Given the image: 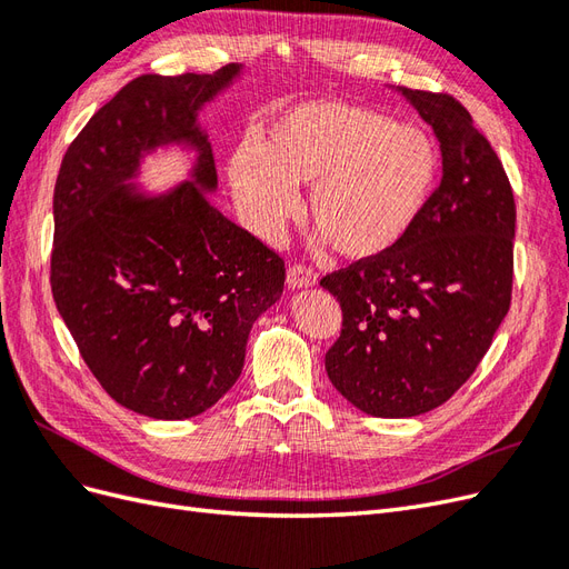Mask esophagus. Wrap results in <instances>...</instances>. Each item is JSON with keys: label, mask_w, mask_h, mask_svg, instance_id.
<instances>
[{"label": "esophagus", "mask_w": 569, "mask_h": 569, "mask_svg": "<svg viewBox=\"0 0 569 569\" xmlns=\"http://www.w3.org/2000/svg\"><path fill=\"white\" fill-rule=\"evenodd\" d=\"M318 282V274L311 270V268H306V266H291L289 270H287V284L291 287V289H306V287H313Z\"/></svg>", "instance_id": "34e87169"}]
</instances>
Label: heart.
<instances>
[{"label": "heart", "instance_id": "1", "mask_svg": "<svg viewBox=\"0 0 569 569\" xmlns=\"http://www.w3.org/2000/svg\"><path fill=\"white\" fill-rule=\"evenodd\" d=\"M437 176L439 149L425 128L343 101L284 111L263 147H237L228 161L232 197L258 237L278 239L299 213L295 184H313L308 216L325 242L353 261L403 242Z\"/></svg>", "mask_w": 569, "mask_h": 569}]
</instances>
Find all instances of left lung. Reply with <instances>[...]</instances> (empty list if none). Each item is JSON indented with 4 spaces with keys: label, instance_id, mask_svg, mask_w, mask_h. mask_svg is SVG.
Here are the masks:
<instances>
[{
    "label": "left lung",
    "instance_id": "8db88e82",
    "mask_svg": "<svg viewBox=\"0 0 569 569\" xmlns=\"http://www.w3.org/2000/svg\"><path fill=\"white\" fill-rule=\"evenodd\" d=\"M396 92L432 126L441 182L399 247L320 280L343 316L327 377L375 418L449 401L489 351L512 291L515 199L496 151L453 97Z\"/></svg>",
    "mask_w": 569,
    "mask_h": 569
}]
</instances>
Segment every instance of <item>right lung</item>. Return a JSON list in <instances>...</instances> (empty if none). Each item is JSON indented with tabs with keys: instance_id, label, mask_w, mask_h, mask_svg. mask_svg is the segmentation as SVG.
Returning <instances> with one entry per match:
<instances>
[{
	"instance_id": "obj_1",
	"label": "right lung",
	"mask_w": 569,
	"mask_h": 569,
	"mask_svg": "<svg viewBox=\"0 0 569 569\" xmlns=\"http://www.w3.org/2000/svg\"><path fill=\"white\" fill-rule=\"evenodd\" d=\"M242 71L134 78L57 178L51 295L97 382L153 420L201 416L228 393L251 325L284 289L282 258L209 199L218 176L199 111ZM168 146L196 153L188 180L142 193L141 161Z\"/></svg>"
}]
</instances>
